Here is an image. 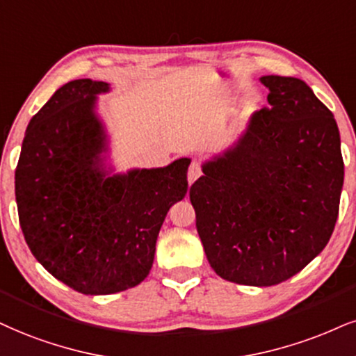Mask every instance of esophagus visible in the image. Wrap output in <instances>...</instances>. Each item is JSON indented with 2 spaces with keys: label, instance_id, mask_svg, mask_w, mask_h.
<instances>
[{
  "label": "esophagus",
  "instance_id": "1",
  "mask_svg": "<svg viewBox=\"0 0 356 356\" xmlns=\"http://www.w3.org/2000/svg\"><path fill=\"white\" fill-rule=\"evenodd\" d=\"M200 177H201V165L198 161L193 160L190 165V170H188V183L191 185V183H195Z\"/></svg>",
  "mask_w": 356,
  "mask_h": 356
}]
</instances>
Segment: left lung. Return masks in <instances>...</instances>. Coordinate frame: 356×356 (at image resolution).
Listing matches in <instances>:
<instances>
[{"label": "left lung", "instance_id": "obj_1", "mask_svg": "<svg viewBox=\"0 0 356 356\" xmlns=\"http://www.w3.org/2000/svg\"><path fill=\"white\" fill-rule=\"evenodd\" d=\"M269 107L238 142L201 165L190 188L196 229L219 277L269 287L323 251L337 218L343 158L333 113L304 81L264 76Z\"/></svg>", "mask_w": 356, "mask_h": 356}]
</instances>
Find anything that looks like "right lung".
<instances>
[{"mask_svg":"<svg viewBox=\"0 0 356 356\" xmlns=\"http://www.w3.org/2000/svg\"><path fill=\"white\" fill-rule=\"evenodd\" d=\"M107 82L79 79L31 118L15 175L19 225L33 256L57 280L108 296L147 277L166 213L188 191L190 158L113 173L97 115Z\"/></svg>","mask_w":356,"mask_h":356,"instance_id":"obj_1","label":"right lung"}]
</instances>
